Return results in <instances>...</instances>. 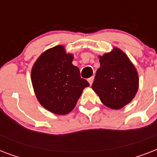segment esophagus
I'll list each match as a JSON object with an SVG mask.
<instances>
[{"label":"esophagus","instance_id":"1","mask_svg":"<svg viewBox=\"0 0 157 157\" xmlns=\"http://www.w3.org/2000/svg\"><path fill=\"white\" fill-rule=\"evenodd\" d=\"M88 81H89V83H90V85H92L93 84V81H94V76H91L90 78H89L88 79Z\"/></svg>","mask_w":157,"mask_h":157}]
</instances>
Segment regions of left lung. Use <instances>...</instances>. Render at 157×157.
<instances>
[{"mask_svg": "<svg viewBox=\"0 0 157 157\" xmlns=\"http://www.w3.org/2000/svg\"><path fill=\"white\" fill-rule=\"evenodd\" d=\"M98 59L100 67L92 89L106 107L121 109L133 100L139 90L136 67L125 53L117 47Z\"/></svg>", "mask_w": 157, "mask_h": 157, "instance_id": "left-lung-1", "label": "left lung"}]
</instances>
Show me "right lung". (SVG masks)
<instances>
[{"instance_id": "right-lung-1", "label": "right lung", "mask_w": 157, "mask_h": 157, "mask_svg": "<svg viewBox=\"0 0 157 157\" xmlns=\"http://www.w3.org/2000/svg\"><path fill=\"white\" fill-rule=\"evenodd\" d=\"M73 54L56 45L40 54L34 63L31 80L38 102L56 115H67L76 107L83 90L90 84L81 78L72 64Z\"/></svg>"}]
</instances>
